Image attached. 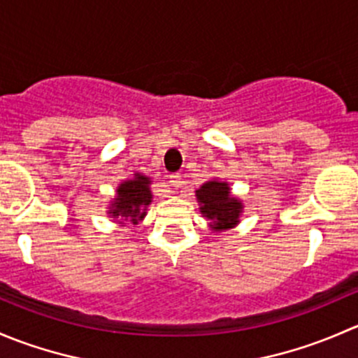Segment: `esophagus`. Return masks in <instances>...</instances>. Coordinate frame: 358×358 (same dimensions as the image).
Instances as JSON below:
<instances>
[{"mask_svg":"<svg viewBox=\"0 0 358 358\" xmlns=\"http://www.w3.org/2000/svg\"><path fill=\"white\" fill-rule=\"evenodd\" d=\"M169 185H171L173 189H180V187L183 185L182 176H180L178 173H175V175H169Z\"/></svg>","mask_w":358,"mask_h":358,"instance_id":"esophagus-1","label":"esophagus"}]
</instances>
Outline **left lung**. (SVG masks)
I'll return each instance as SVG.
<instances>
[{"label":"left lung","mask_w":358,"mask_h":358,"mask_svg":"<svg viewBox=\"0 0 358 358\" xmlns=\"http://www.w3.org/2000/svg\"><path fill=\"white\" fill-rule=\"evenodd\" d=\"M199 211L209 222L213 232H225L241 223L244 202L232 194L229 182L211 178L196 190Z\"/></svg>","instance_id":"8db88e82"}]
</instances>
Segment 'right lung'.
Here are the masks:
<instances>
[{
	"label": "right lung",
	"mask_w": 358,
	"mask_h": 358,
	"mask_svg": "<svg viewBox=\"0 0 358 358\" xmlns=\"http://www.w3.org/2000/svg\"><path fill=\"white\" fill-rule=\"evenodd\" d=\"M152 180L143 173H133L131 178L121 180L115 187V194L107 206V215L126 227L128 223L138 225L147 216V208L152 204Z\"/></svg>",
	"instance_id": "obj_1"
}]
</instances>
